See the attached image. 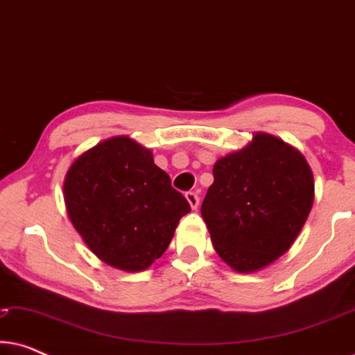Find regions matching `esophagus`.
<instances>
[{"instance_id":"esophagus-1","label":"esophagus","mask_w":355,"mask_h":355,"mask_svg":"<svg viewBox=\"0 0 355 355\" xmlns=\"http://www.w3.org/2000/svg\"><path fill=\"white\" fill-rule=\"evenodd\" d=\"M186 198H187L189 205H191L192 210H196V208L198 207V196H197V193L196 192H187Z\"/></svg>"}]
</instances>
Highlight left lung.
I'll return each instance as SVG.
<instances>
[{"label":"left lung","mask_w":355,"mask_h":355,"mask_svg":"<svg viewBox=\"0 0 355 355\" xmlns=\"http://www.w3.org/2000/svg\"><path fill=\"white\" fill-rule=\"evenodd\" d=\"M252 135L245 147L216 159L202 203L216 254L237 273L263 270L284 255L315 198L304 155L271 134Z\"/></svg>","instance_id":"1"}]
</instances>
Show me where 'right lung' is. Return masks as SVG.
Returning a JSON list of instances; mask_svg holds the SVG:
<instances>
[{"instance_id": "add662e5", "label": "right lung", "mask_w": 355, "mask_h": 355, "mask_svg": "<svg viewBox=\"0 0 355 355\" xmlns=\"http://www.w3.org/2000/svg\"><path fill=\"white\" fill-rule=\"evenodd\" d=\"M67 216L106 265L137 273L166 252L179 220L191 211L153 153L128 135L101 140L67 169Z\"/></svg>"}]
</instances>
